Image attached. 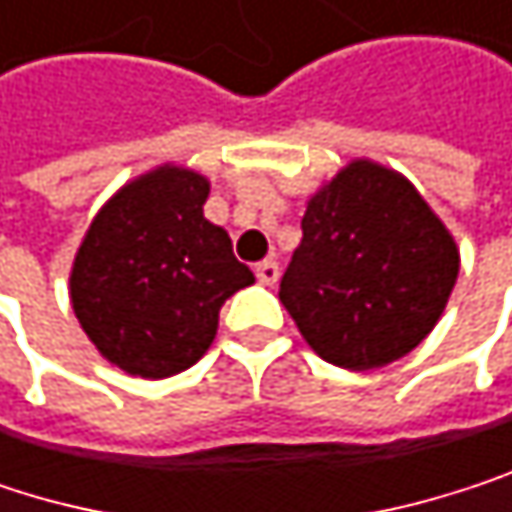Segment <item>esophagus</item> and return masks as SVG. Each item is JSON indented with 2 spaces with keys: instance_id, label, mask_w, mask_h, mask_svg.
Wrapping results in <instances>:
<instances>
[{
  "instance_id": "esophagus-1",
  "label": "esophagus",
  "mask_w": 512,
  "mask_h": 512,
  "mask_svg": "<svg viewBox=\"0 0 512 512\" xmlns=\"http://www.w3.org/2000/svg\"><path fill=\"white\" fill-rule=\"evenodd\" d=\"M254 276H258L261 285H276L279 282V264L276 261H261L254 267Z\"/></svg>"
}]
</instances>
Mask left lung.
<instances>
[{
  "instance_id": "8db88e82",
  "label": "left lung",
  "mask_w": 512,
  "mask_h": 512,
  "mask_svg": "<svg viewBox=\"0 0 512 512\" xmlns=\"http://www.w3.org/2000/svg\"><path fill=\"white\" fill-rule=\"evenodd\" d=\"M456 276V242L417 188L354 161L309 200L279 300L318 357L366 372L432 333Z\"/></svg>"
}]
</instances>
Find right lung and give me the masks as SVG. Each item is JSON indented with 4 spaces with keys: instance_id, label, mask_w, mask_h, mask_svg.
<instances>
[{
    "instance_id": "obj_1",
    "label": "right lung",
    "mask_w": 512,
    "mask_h": 512,
    "mask_svg": "<svg viewBox=\"0 0 512 512\" xmlns=\"http://www.w3.org/2000/svg\"><path fill=\"white\" fill-rule=\"evenodd\" d=\"M209 182L158 167L128 182L89 224L71 270V306L92 345L140 378L194 366L218 312L254 273L230 236L203 218Z\"/></svg>"
}]
</instances>
